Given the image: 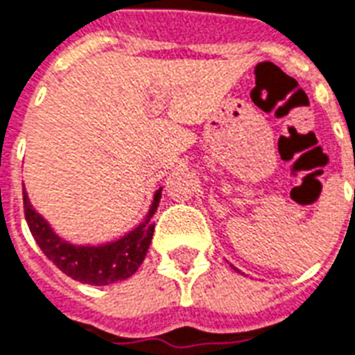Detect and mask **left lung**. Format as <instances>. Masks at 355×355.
I'll return each mask as SVG.
<instances>
[{"instance_id":"obj_1","label":"left lung","mask_w":355,"mask_h":355,"mask_svg":"<svg viewBox=\"0 0 355 355\" xmlns=\"http://www.w3.org/2000/svg\"><path fill=\"white\" fill-rule=\"evenodd\" d=\"M234 270H236V268H234Z\"/></svg>"}]
</instances>
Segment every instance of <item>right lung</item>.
<instances>
[{
    "label": "right lung",
    "mask_w": 355,
    "mask_h": 355,
    "mask_svg": "<svg viewBox=\"0 0 355 355\" xmlns=\"http://www.w3.org/2000/svg\"><path fill=\"white\" fill-rule=\"evenodd\" d=\"M159 199H162V188L154 193V201L143 223L115 242L102 243V245H74L55 234L50 223L29 202L26 188H24V214L35 242L39 243L42 253L63 274L85 285L102 286L128 279L141 266L153 240L154 223L150 220L158 210Z\"/></svg>",
    "instance_id": "1"
}]
</instances>
